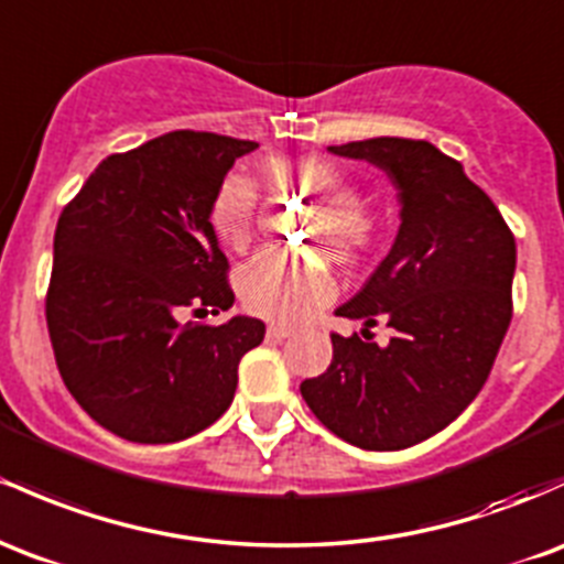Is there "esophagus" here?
I'll use <instances>...</instances> for the list:
<instances>
[{
	"label": "esophagus",
	"instance_id": "obj_1",
	"mask_svg": "<svg viewBox=\"0 0 564 564\" xmlns=\"http://www.w3.org/2000/svg\"><path fill=\"white\" fill-rule=\"evenodd\" d=\"M268 337L275 339V343H281V339L292 337V329H286V326H281V324H270L268 326Z\"/></svg>",
	"mask_w": 564,
	"mask_h": 564
}]
</instances>
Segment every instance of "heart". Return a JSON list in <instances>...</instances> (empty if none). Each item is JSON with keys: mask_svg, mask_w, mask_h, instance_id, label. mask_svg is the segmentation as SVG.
Listing matches in <instances>:
<instances>
[{"mask_svg": "<svg viewBox=\"0 0 564 564\" xmlns=\"http://www.w3.org/2000/svg\"><path fill=\"white\" fill-rule=\"evenodd\" d=\"M268 173L275 182L318 195L305 227L307 243H326L339 262H356L372 246L375 216L358 203L356 184L334 165L321 160H302L294 165L270 163ZM257 212L259 197L253 184L240 173H230L216 189L208 221L221 246L246 251L257 230ZM238 292L251 313L296 324L332 300L334 281L324 264L270 251L240 270Z\"/></svg>", "mask_w": 564, "mask_h": 564, "instance_id": "1", "label": "heart"}]
</instances>
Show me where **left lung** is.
<instances>
[{"label": "left lung", "instance_id": "8db88e82", "mask_svg": "<svg viewBox=\"0 0 564 564\" xmlns=\"http://www.w3.org/2000/svg\"><path fill=\"white\" fill-rule=\"evenodd\" d=\"M367 160L399 189L401 227L364 289L337 307L364 321V337L388 321L380 348L332 334L324 375L300 386L315 417L361 449H406L447 429L490 377L511 324L517 243L485 189L429 141L380 139L329 147Z\"/></svg>", "mask_w": 564, "mask_h": 564}]
</instances>
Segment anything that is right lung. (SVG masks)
<instances>
[{
    "mask_svg": "<svg viewBox=\"0 0 564 564\" xmlns=\"http://www.w3.org/2000/svg\"><path fill=\"white\" fill-rule=\"evenodd\" d=\"M257 141L173 131L109 154L58 216L45 315L55 364L98 425L171 444L232 404L238 364L264 339L259 318L182 324L230 311L227 257L208 208Z\"/></svg>",
    "mask_w": 564,
    "mask_h": 564,
    "instance_id": "add662e5",
    "label": "right lung"
}]
</instances>
